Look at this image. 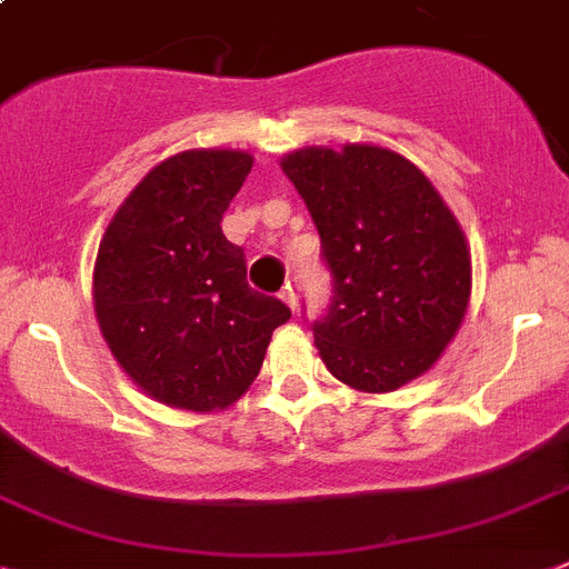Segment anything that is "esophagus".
Returning a JSON list of instances; mask_svg holds the SVG:
<instances>
[{"mask_svg": "<svg viewBox=\"0 0 569 569\" xmlns=\"http://www.w3.org/2000/svg\"><path fill=\"white\" fill-rule=\"evenodd\" d=\"M281 302L288 305L290 311H296V290H293V284H288V288L281 290Z\"/></svg>", "mask_w": 569, "mask_h": 569, "instance_id": "esophagus-1", "label": "esophagus"}]
</instances>
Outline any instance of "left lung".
I'll return each mask as SVG.
<instances>
[{
  "mask_svg": "<svg viewBox=\"0 0 569 569\" xmlns=\"http://www.w3.org/2000/svg\"><path fill=\"white\" fill-rule=\"evenodd\" d=\"M281 171L311 211L335 281L311 326L328 372L360 392L425 375L471 296L468 243L439 191L378 144L293 150Z\"/></svg>",
  "mask_w": 569,
  "mask_h": 569,
  "instance_id": "left-lung-1",
  "label": "left lung"
}]
</instances>
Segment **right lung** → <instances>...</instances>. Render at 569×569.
<instances>
[{
	"label": "right lung",
	"mask_w": 569,
	"mask_h": 569,
	"mask_svg": "<svg viewBox=\"0 0 569 569\" xmlns=\"http://www.w3.org/2000/svg\"><path fill=\"white\" fill-rule=\"evenodd\" d=\"M250 168L243 150H182L130 191L98 247L92 299L112 358L177 410L238 401L290 319L247 284L243 250L220 229Z\"/></svg>",
	"instance_id": "1"
}]
</instances>
